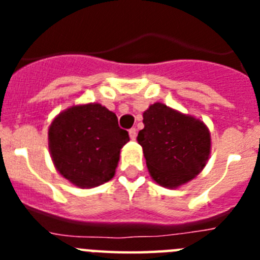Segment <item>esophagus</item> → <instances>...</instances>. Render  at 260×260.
<instances>
[{"mask_svg":"<svg viewBox=\"0 0 260 260\" xmlns=\"http://www.w3.org/2000/svg\"><path fill=\"white\" fill-rule=\"evenodd\" d=\"M128 135H130V138H132L133 141H134L135 138H137V128L135 127L130 128V130H128Z\"/></svg>","mask_w":260,"mask_h":260,"instance_id":"esophagus-1","label":"esophagus"}]
</instances>
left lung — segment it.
Segmentation results:
<instances>
[{"label":"left lung","mask_w":260,"mask_h":260,"mask_svg":"<svg viewBox=\"0 0 260 260\" xmlns=\"http://www.w3.org/2000/svg\"><path fill=\"white\" fill-rule=\"evenodd\" d=\"M143 123L137 141L156 183L177 189L203 171L211 153V133L202 119L155 103L144 110Z\"/></svg>","instance_id":"8db88e82"}]
</instances>
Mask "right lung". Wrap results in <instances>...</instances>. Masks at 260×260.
<instances>
[{
	"label": "right lung",
	"mask_w": 260,
	"mask_h": 260,
	"mask_svg": "<svg viewBox=\"0 0 260 260\" xmlns=\"http://www.w3.org/2000/svg\"><path fill=\"white\" fill-rule=\"evenodd\" d=\"M130 141L117 116L99 103L62 110L48 128L54 168L80 189H91L114 177L121 148Z\"/></svg>",
	"instance_id": "obj_1"
}]
</instances>
